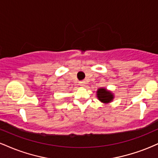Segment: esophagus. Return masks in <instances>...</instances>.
Returning a JSON list of instances; mask_svg holds the SVG:
<instances>
[{"label": "esophagus", "mask_w": 158, "mask_h": 158, "mask_svg": "<svg viewBox=\"0 0 158 158\" xmlns=\"http://www.w3.org/2000/svg\"><path fill=\"white\" fill-rule=\"evenodd\" d=\"M79 84H80V85H81V86H83V85H85V81H80V82H79Z\"/></svg>", "instance_id": "obj_1"}]
</instances>
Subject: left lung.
Listing matches in <instances>:
<instances>
[{
    "label": "left lung",
    "instance_id": "left-lung-1",
    "mask_svg": "<svg viewBox=\"0 0 158 158\" xmlns=\"http://www.w3.org/2000/svg\"><path fill=\"white\" fill-rule=\"evenodd\" d=\"M97 95L98 99L103 103L110 102L114 99V94L111 91L108 90L106 88H99L97 90Z\"/></svg>",
    "mask_w": 158,
    "mask_h": 158
}]
</instances>
